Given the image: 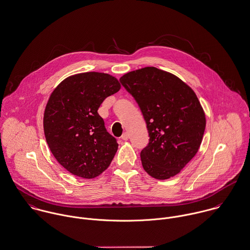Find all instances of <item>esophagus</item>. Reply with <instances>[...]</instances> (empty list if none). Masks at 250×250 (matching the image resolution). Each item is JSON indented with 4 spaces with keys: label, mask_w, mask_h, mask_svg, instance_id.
Wrapping results in <instances>:
<instances>
[{
    "label": "esophagus",
    "mask_w": 250,
    "mask_h": 250,
    "mask_svg": "<svg viewBox=\"0 0 250 250\" xmlns=\"http://www.w3.org/2000/svg\"><path fill=\"white\" fill-rule=\"evenodd\" d=\"M128 138H129V135H128V133H127V132H125V133H123V135H122V139H123L124 141H126V140H128Z\"/></svg>",
    "instance_id": "esophagus-1"
}]
</instances>
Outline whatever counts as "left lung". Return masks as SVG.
<instances>
[{"mask_svg":"<svg viewBox=\"0 0 250 250\" xmlns=\"http://www.w3.org/2000/svg\"><path fill=\"white\" fill-rule=\"evenodd\" d=\"M120 81L147 124L150 141L140 154L144 170L157 180L176 176L203 139L206 117L196 94L176 75L154 66L127 72Z\"/></svg>","mask_w":250,"mask_h":250,"instance_id":"1","label":"left lung"}]
</instances>
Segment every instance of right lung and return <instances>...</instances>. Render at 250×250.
I'll return each mask as SVG.
<instances>
[{
	"label": "right lung",
	"instance_id": "add662e5",
	"mask_svg": "<svg viewBox=\"0 0 250 250\" xmlns=\"http://www.w3.org/2000/svg\"><path fill=\"white\" fill-rule=\"evenodd\" d=\"M120 89L114 76L92 71L65 78L52 92L44 110V135L57 161L72 175L94 179L114 158L119 145L98 110Z\"/></svg>",
	"mask_w": 250,
	"mask_h": 250
}]
</instances>
